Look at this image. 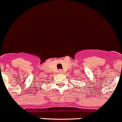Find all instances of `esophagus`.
<instances>
[{
  "label": "esophagus",
  "mask_w": 122,
  "mask_h": 122,
  "mask_svg": "<svg viewBox=\"0 0 122 122\" xmlns=\"http://www.w3.org/2000/svg\"><path fill=\"white\" fill-rule=\"evenodd\" d=\"M59 73H62V72H63V71H62V70H60H60H59Z\"/></svg>",
  "instance_id": "1"
}]
</instances>
